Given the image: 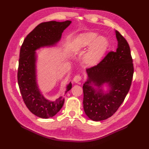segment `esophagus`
<instances>
[{"mask_svg": "<svg viewBox=\"0 0 149 149\" xmlns=\"http://www.w3.org/2000/svg\"><path fill=\"white\" fill-rule=\"evenodd\" d=\"M81 79H82V77L81 76V75H77L74 77V81L75 82V83H79V82L81 81Z\"/></svg>", "mask_w": 149, "mask_h": 149, "instance_id": "34e87169", "label": "esophagus"}]
</instances>
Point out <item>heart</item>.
Returning a JSON list of instances; mask_svg holds the SVG:
<instances>
[{
    "label": "heart",
    "mask_w": 149,
    "mask_h": 149,
    "mask_svg": "<svg viewBox=\"0 0 149 149\" xmlns=\"http://www.w3.org/2000/svg\"><path fill=\"white\" fill-rule=\"evenodd\" d=\"M108 41L106 38L99 36L94 32L80 34L73 45V49L79 52L88 48L84 56V62L89 66L97 65L102 59L108 47Z\"/></svg>",
    "instance_id": "obj_1"
}]
</instances>
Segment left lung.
Masks as SVG:
<instances>
[{"instance_id": "8db88e82", "label": "left lung", "mask_w": 149, "mask_h": 149, "mask_svg": "<svg viewBox=\"0 0 149 149\" xmlns=\"http://www.w3.org/2000/svg\"><path fill=\"white\" fill-rule=\"evenodd\" d=\"M118 48L109 51L95 66L86 69L88 80L83 85V107L86 115L93 121H100L111 116L124 101L132 84L134 65L127 40L116 31ZM99 87L108 83L111 90L98 93L89 84Z\"/></svg>"}]
</instances>
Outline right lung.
<instances>
[{
  "instance_id": "right-lung-1",
  "label": "right lung",
  "mask_w": 149,
  "mask_h": 149,
  "mask_svg": "<svg viewBox=\"0 0 149 149\" xmlns=\"http://www.w3.org/2000/svg\"><path fill=\"white\" fill-rule=\"evenodd\" d=\"M70 23L69 20L42 22L27 34L21 46L17 73L19 89L27 108L40 118H49L56 115L63 107L65 99L61 97L51 102L40 93L36 82L34 51L41 47L56 44ZM71 88L70 83L66 93Z\"/></svg>"
}]
</instances>
